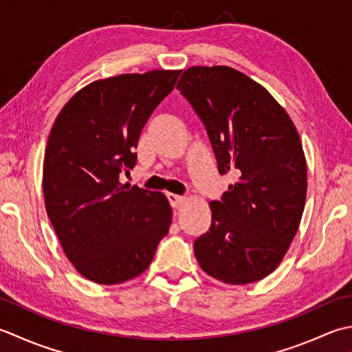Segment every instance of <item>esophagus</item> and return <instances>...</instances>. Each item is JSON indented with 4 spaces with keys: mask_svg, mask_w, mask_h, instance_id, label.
I'll list each match as a JSON object with an SVG mask.
<instances>
[{
    "mask_svg": "<svg viewBox=\"0 0 352 352\" xmlns=\"http://www.w3.org/2000/svg\"><path fill=\"white\" fill-rule=\"evenodd\" d=\"M168 201L174 209H178L180 206L184 203V198L180 195H174V194H168Z\"/></svg>",
    "mask_w": 352,
    "mask_h": 352,
    "instance_id": "esophagus-1",
    "label": "esophagus"
}]
</instances>
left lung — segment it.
<instances>
[{
	"label": "left lung",
	"instance_id": "8db88e82",
	"mask_svg": "<svg viewBox=\"0 0 352 352\" xmlns=\"http://www.w3.org/2000/svg\"><path fill=\"white\" fill-rule=\"evenodd\" d=\"M208 131L219 174L236 177L212 224L194 241L199 267L244 285L276 268L299 229L307 197L300 137L273 96L230 67H190L177 84Z\"/></svg>",
	"mask_w": 352,
	"mask_h": 352
}]
</instances>
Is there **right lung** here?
<instances>
[{"instance_id": "right-lung-1", "label": "right lung", "mask_w": 352, "mask_h": 352, "mask_svg": "<svg viewBox=\"0 0 352 352\" xmlns=\"http://www.w3.org/2000/svg\"><path fill=\"white\" fill-rule=\"evenodd\" d=\"M180 70L120 74L84 87L48 135L47 215L82 276L114 285L142 274L168 235L172 209L160 192L120 184L135 166L139 135L174 89Z\"/></svg>"}]
</instances>
